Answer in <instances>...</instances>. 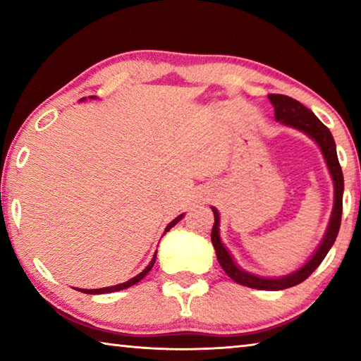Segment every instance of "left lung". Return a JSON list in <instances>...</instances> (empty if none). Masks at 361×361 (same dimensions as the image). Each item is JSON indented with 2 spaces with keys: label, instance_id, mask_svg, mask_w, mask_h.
Returning a JSON list of instances; mask_svg holds the SVG:
<instances>
[{
  "label": "left lung",
  "instance_id": "1",
  "mask_svg": "<svg viewBox=\"0 0 361 361\" xmlns=\"http://www.w3.org/2000/svg\"><path fill=\"white\" fill-rule=\"evenodd\" d=\"M267 97L272 103L274 111H276V121H279L280 124L291 127V129H296L299 132L305 133L309 138H312L317 143V146L320 148L323 159H325L328 172L331 175L333 186H334V204H333L331 216H329L328 228L325 231V235H323L322 242L319 243V247H317L312 256H310V258L305 261L301 267L290 274H286V276H280V277L256 276V274L248 272L237 264L234 258H232V255L229 253V250L224 247L221 235H219V213L215 207H212L213 215H215V224H213V229H212V243L213 247H215L219 266L223 267V271L228 274L234 282L255 290L279 291V290L290 288V286H295L298 283L304 282V280L320 266V262L325 259V256L328 255L329 248L333 247V243L336 240V237H338V232L341 228L344 176H342L338 152H336L334 138L328 127L323 124V122L317 118L309 108H305L302 103L291 99V97L280 95V94H269Z\"/></svg>",
  "mask_w": 361,
  "mask_h": 361
}]
</instances>
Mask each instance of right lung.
Segmentation results:
<instances>
[{
  "instance_id": "obj_1",
  "label": "right lung",
  "mask_w": 361,
  "mask_h": 361,
  "mask_svg": "<svg viewBox=\"0 0 361 361\" xmlns=\"http://www.w3.org/2000/svg\"><path fill=\"white\" fill-rule=\"evenodd\" d=\"M89 99H92V100H95L97 97L95 95H90ZM85 100V97L84 99H81L79 102H84ZM185 216V213H181V215H178L176 216L175 219H172V221L169 223V226L166 228V231H164V234H166V232H169L170 229L173 228V226L180 221V219ZM156 255H157V252L154 253V256H152V259L149 261V264L146 266L142 272L138 274V276H135V277H132L130 280H127V282H124V283H119V285H113V286H105V288H97V290H85V288H75V290H78V291H82V293H85V295H105V293H113V291H119V290H126V288H129V286H132V285H135V283H138L140 280H142L146 274H148L151 269H152V266H154V262H156Z\"/></svg>"
}]
</instances>
